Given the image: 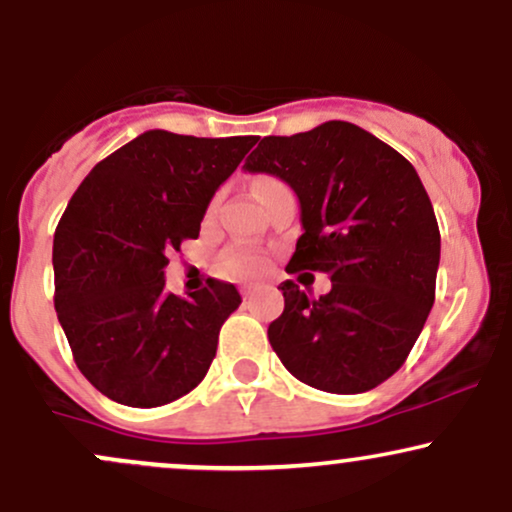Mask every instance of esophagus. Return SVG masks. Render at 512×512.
<instances>
[{
	"mask_svg": "<svg viewBox=\"0 0 512 512\" xmlns=\"http://www.w3.org/2000/svg\"><path fill=\"white\" fill-rule=\"evenodd\" d=\"M240 293H243L245 301H250V298L257 293V289H255V286H245V289H240Z\"/></svg>",
	"mask_w": 512,
	"mask_h": 512,
	"instance_id": "1",
	"label": "esophagus"
}]
</instances>
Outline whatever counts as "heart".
Listing matches in <instances>:
<instances>
[{
  "label": "heart",
  "instance_id": "obj_1",
  "mask_svg": "<svg viewBox=\"0 0 512 512\" xmlns=\"http://www.w3.org/2000/svg\"><path fill=\"white\" fill-rule=\"evenodd\" d=\"M269 178H260L257 182H267ZM223 274L233 276V279H250V276H257L264 269V257L260 252L252 250H231L223 255L221 260Z\"/></svg>",
  "mask_w": 512,
  "mask_h": 512
}]
</instances>
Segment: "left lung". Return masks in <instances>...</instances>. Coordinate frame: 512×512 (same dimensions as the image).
Masks as SVG:
<instances>
[{"mask_svg": "<svg viewBox=\"0 0 512 512\" xmlns=\"http://www.w3.org/2000/svg\"><path fill=\"white\" fill-rule=\"evenodd\" d=\"M248 173L276 175L301 202L303 236L286 272L330 274L310 298L293 281L269 344L301 383L356 395L407 361L433 301L440 231L411 163L351 122L330 120L293 137H264Z\"/></svg>", "mask_w": 512, "mask_h": 512, "instance_id": "left-lung-1", "label": "left lung"}]
</instances>
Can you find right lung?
Masks as SVG:
<instances>
[{
  "label": "right lung",
  "mask_w": 512,
  "mask_h": 512,
  "mask_svg": "<svg viewBox=\"0 0 512 512\" xmlns=\"http://www.w3.org/2000/svg\"><path fill=\"white\" fill-rule=\"evenodd\" d=\"M255 137L149 129L103 158L69 199L52 243L55 310L86 380L127 407H161L202 383L221 325L240 305L209 279L180 298L163 269L199 236L211 197Z\"/></svg>",
  "instance_id": "right-lung-1"
}]
</instances>
